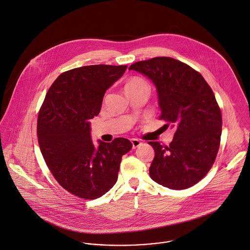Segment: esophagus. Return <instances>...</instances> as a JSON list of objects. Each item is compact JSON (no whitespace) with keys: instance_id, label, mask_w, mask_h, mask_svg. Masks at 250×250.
Masks as SVG:
<instances>
[{"instance_id":"34e87169","label":"esophagus","mask_w":250,"mask_h":250,"mask_svg":"<svg viewBox=\"0 0 250 250\" xmlns=\"http://www.w3.org/2000/svg\"><path fill=\"white\" fill-rule=\"evenodd\" d=\"M131 142H132V145H133V148H134V149H136V147H138L139 145H141V142H140L138 139H136V138H132V139H131Z\"/></svg>"}]
</instances>
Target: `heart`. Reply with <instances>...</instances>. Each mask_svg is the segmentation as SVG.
I'll return each mask as SVG.
<instances>
[{
  "label": "heart",
  "mask_w": 250,
  "mask_h": 250,
  "mask_svg": "<svg viewBox=\"0 0 250 250\" xmlns=\"http://www.w3.org/2000/svg\"><path fill=\"white\" fill-rule=\"evenodd\" d=\"M147 86L146 83L144 82V80H142L141 78L138 77H133L131 79H129L125 85V90L126 91H130V90H136L140 87H144Z\"/></svg>",
  "instance_id": "1"
}]
</instances>
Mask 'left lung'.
Here are the masks:
<instances>
[{
	"instance_id": "left-lung-1",
	"label": "left lung",
	"mask_w": 250,
	"mask_h": 250,
	"mask_svg": "<svg viewBox=\"0 0 250 250\" xmlns=\"http://www.w3.org/2000/svg\"><path fill=\"white\" fill-rule=\"evenodd\" d=\"M155 85L161 115L176 133L169 146L158 141L149 174L154 182L174 189H186L200 182L217 157L222 114L215 94L202 74L170 57H156L133 64Z\"/></svg>"
}]
</instances>
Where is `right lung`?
<instances>
[{"label":"right lung","mask_w":250,"mask_h":250,"mask_svg":"<svg viewBox=\"0 0 250 250\" xmlns=\"http://www.w3.org/2000/svg\"><path fill=\"white\" fill-rule=\"evenodd\" d=\"M127 66L91 65L60 74L45 95L37 121L41 153L51 174L69 193L86 200L106 194L117 181L122 156L130 140L107 143L91 136V120L98 115L106 91Z\"/></svg>","instance_id":"obj_1"}]
</instances>
